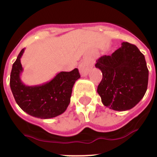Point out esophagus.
Returning <instances> with one entry per match:
<instances>
[{
	"mask_svg": "<svg viewBox=\"0 0 157 157\" xmlns=\"http://www.w3.org/2000/svg\"><path fill=\"white\" fill-rule=\"evenodd\" d=\"M90 70V66L86 62H82L79 65V71L82 77H86L89 74Z\"/></svg>",
	"mask_w": 157,
	"mask_h": 157,
	"instance_id": "1",
	"label": "esophagus"
}]
</instances>
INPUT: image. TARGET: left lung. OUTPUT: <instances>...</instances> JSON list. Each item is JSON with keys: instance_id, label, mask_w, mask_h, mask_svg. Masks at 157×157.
I'll use <instances>...</instances> for the list:
<instances>
[{"instance_id": "8db88e82", "label": "left lung", "mask_w": 157, "mask_h": 157, "mask_svg": "<svg viewBox=\"0 0 157 157\" xmlns=\"http://www.w3.org/2000/svg\"><path fill=\"white\" fill-rule=\"evenodd\" d=\"M102 79L97 88L105 106L126 111L135 106L147 91L149 71L144 55L136 45L122 42L112 55L96 60Z\"/></svg>"}]
</instances>
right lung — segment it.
Here are the masks:
<instances>
[{"label": "right lung", "instance_id": "right-lung-1", "mask_svg": "<svg viewBox=\"0 0 157 157\" xmlns=\"http://www.w3.org/2000/svg\"><path fill=\"white\" fill-rule=\"evenodd\" d=\"M24 50L22 49L17 56L10 74V86L17 105L29 115L42 119L61 115L71 102L76 80L80 77L78 69L58 73L52 80L43 84L27 86L20 79L23 71L20 58Z\"/></svg>", "mask_w": 157, "mask_h": 157}]
</instances>
